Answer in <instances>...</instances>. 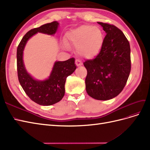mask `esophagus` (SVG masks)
<instances>
[{
	"label": "esophagus",
	"mask_w": 150,
	"mask_h": 150,
	"mask_svg": "<svg viewBox=\"0 0 150 150\" xmlns=\"http://www.w3.org/2000/svg\"><path fill=\"white\" fill-rule=\"evenodd\" d=\"M75 64L77 67H80L82 64V63L79 59H76L75 60Z\"/></svg>",
	"instance_id": "esophagus-1"
}]
</instances>
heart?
Returning a JSON list of instances; mask_svg holds the SVG:
<instances>
[{"mask_svg": "<svg viewBox=\"0 0 150 150\" xmlns=\"http://www.w3.org/2000/svg\"><path fill=\"white\" fill-rule=\"evenodd\" d=\"M70 44L76 48L78 54L87 59L96 57L102 49L104 36L101 29L97 26L82 25L72 29L68 34ZM68 47L67 44H64Z\"/></svg>", "mask_w": 150, "mask_h": 150, "instance_id": "b5f03b06", "label": "heart"}]
</instances>
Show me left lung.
Segmentation results:
<instances>
[{
  "label": "left lung",
  "instance_id": "left-lung-1",
  "mask_svg": "<svg viewBox=\"0 0 150 150\" xmlns=\"http://www.w3.org/2000/svg\"><path fill=\"white\" fill-rule=\"evenodd\" d=\"M106 35L102 49L94 59L83 63L87 71L86 89L98 100H109L120 94L127 81L131 68L128 40L113 25L98 22Z\"/></svg>",
  "mask_w": 150,
  "mask_h": 150
}]
</instances>
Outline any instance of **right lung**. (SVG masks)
Instances as JSON below:
<instances>
[{"mask_svg":"<svg viewBox=\"0 0 150 150\" xmlns=\"http://www.w3.org/2000/svg\"><path fill=\"white\" fill-rule=\"evenodd\" d=\"M59 23L53 21L33 28L23 37L17 49V70L19 82L25 93L33 101L42 106H50L60 101L64 95L67 76L76 68L74 57L64 61H56L48 79L36 80L26 71L23 62V51L30 38L37 33L54 35Z\"/></svg>","mask_w":150,"mask_h":150,"instance_id":"1","label":"right lung"}]
</instances>
